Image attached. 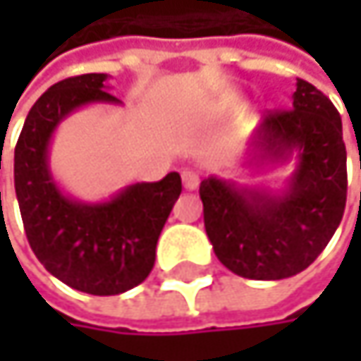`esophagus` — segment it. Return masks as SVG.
<instances>
[{"instance_id": "esophagus-1", "label": "esophagus", "mask_w": 361, "mask_h": 361, "mask_svg": "<svg viewBox=\"0 0 361 361\" xmlns=\"http://www.w3.org/2000/svg\"><path fill=\"white\" fill-rule=\"evenodd\" d=\"M181 181H183V188H185V190H196L198 183H200V178H198V173H194V171H183V173H181Z\"/></svg>"}]
</instances>
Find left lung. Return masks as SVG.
<instances>
[{
  "label": "left lung",
  "mask_w": 361,
  "mask_h": 361,
  "mask_svg": "<svg viewBox=\"0 0 361 361\" xmlns=\"http://www.w3.org/2000/svg\"><path fill=\"white\" fill-rule=\"evenodd\" d=\"M293 165L282 185L200 181L204 230L217 259L249 280H282L310 267L336 232L347 200V150L334 104L297 79L293 109L269 112L245 152L251 173Z\"/></svg>",
  "instance_id": "8db88e82"
}]
</instances>
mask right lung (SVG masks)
Here are the masks:
<instances>
[{"label":"right lung","mask_w":361,"mask_h":361,"mask_svg":"<svg viewBox=\"0 0 361 361\" xmlns=\"http://www.w3.org/2000/svg\"><path fill=\"white\" fill-rule=\"evenodd\" d=\"M109 75L90 73L54 83L29 110L14 150V188L35 257L60 282L90 295H121L146 280L161 230L181 194L178 171L131 183L106 200L66 194L49 167L60 123L90 104L123 102L109 94Z\"/></svg>","instance_id":"right-lung-1"}]
</instances>
